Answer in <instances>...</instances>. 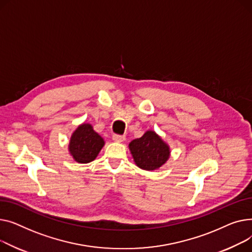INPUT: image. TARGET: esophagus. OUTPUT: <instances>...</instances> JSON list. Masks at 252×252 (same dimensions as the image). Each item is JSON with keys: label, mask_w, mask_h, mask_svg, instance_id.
Instances as JSON below:
<instances>
[{"label": "esophagus", "mask_w": 252, "mask_h": 252, "mask_svg": "<svg viewBox=\"0 0 252 252\" xmlns=\"http://www.w3.org/2000/svg\"><path fill=\"white\" fill-rule=\"evenodd\" d=\"M113 140H114L115 142H123V141L125 140V136L114 134V135H113Z\"/></svg>", "instance_id": "1"}]
</instances>
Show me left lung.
<instances>
[{
  "mask_svg": "<svg viewBox=\"0 0 252 252\" xmlns=\"http://www.w3.org/2000/svg\"><path fill=\"white\" fill-rule=\"evenodd\" d=\"M129 150L136 166L145 171H154L165 165L171 156L170 146L153 130L129 143Z\"/></svg>",
  "mask_w": 252,
  "mask_h": 252,
  "instance_id": "left-lung-1",
  "label": "left lung"
}]
</instances>
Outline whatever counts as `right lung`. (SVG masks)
<instances>
[{
  "mask_svg": "<svg viewBox=\"0 0 252 252\" xmlns=\"http://www.w3.org/2000/svg\"><path fill=\"white\" fill-rule=\"evenodd\" d=\"M105 145V140L90 123L80 124L70 137L68 150L78 164H87L95 159Z\"/></svg>",
  "mask_w": 252,
  "mask_h": 252,
  "instance_id": "obj_1",
  "label": "right lung"
}]
</instances>
